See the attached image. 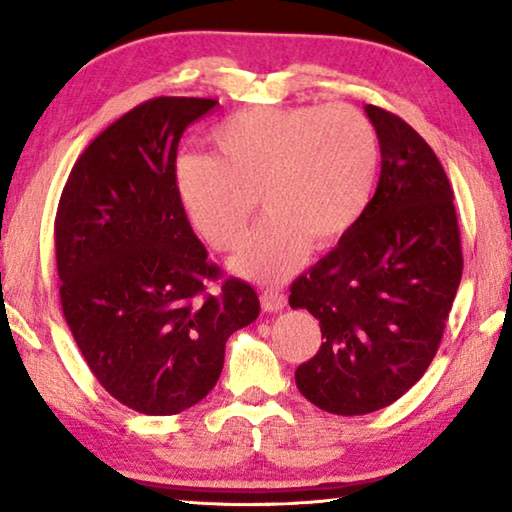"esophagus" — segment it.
<instances>
[{"label": "esophagus", "instance_id": "1", "mask_svg": "<svg viewBox=\"0 0 512 512\" xmlns=\"http://www.w3.org/2000/svg\"><path fill=\"white\" fill-rule=\"evenodd\" d=\"M284 307H287V296L284 293H277V291H264L262 293V309L268 311H282Z\"/></svg>", "mask_w": 512, "mask_h": 512}]
</instances>
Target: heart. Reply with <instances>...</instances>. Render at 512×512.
Returning <instances> with one entry per match:
<instances>
[{
	"label": "heart",
	"instance_id": "b5f03b06",
	"mask_svg": "<svg viewBox=\"0 0 512 512\" xmlns=\"http://www.w3.org/2000/svg\"><path fill=\"white\" fill-rule=\"evenodd\" d=\"M219 155L176 162V192L207 244L232 250L244 239L257 196L271 214L235 257L255 282H280L307 244L334 246L368 207L377 176V135L350 106L248 108L216 128Z\"/></svg>",
	"mask_w": 512,
	"mask_h": 512
}]
</instances>
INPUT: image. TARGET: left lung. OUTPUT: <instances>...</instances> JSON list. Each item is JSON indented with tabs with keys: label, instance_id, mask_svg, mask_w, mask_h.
I'll return each instance as SVG.
<instances>
[{
	"label": "left lung",
	"instance_id": "obj_1",
	"mask_svg": "<svg viewBox=\"0 0 512 512\" xmlns=\"http://www.w3.org/2000/svg\"><path fill=\"white\" fill-rule=\"evenodd\" d=\"M363 110L381 151L375 196L289 296L323 332L320 350L296 370L298 391L336 415L384 409L427 372L463 275L443 164L404 119Z\"/></svg>",
	"mask_w": 512,
	"mask_h": 512
}]
</instances>
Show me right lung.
I'll return each mask as SVG.
<instances>
[{
	"mask_svg": "<svg viewBox=\"0 0 512 512\" xmlns=\"http://www.w3.org/2000/svg\"><path fill=\"white\" fill-rule=\"evenodd\" d=\"M214 99L158 97L76 160L56 212L60 305L99 384L133 411L176 415L223 370L225 341L259 316L248 282L207 259L176 192L185 128Z\"/></svg>",
	"mask_w": 512,
	"mask_h": 512,
	"instance_id": "add662e5",
	"label": "right lung"
}]
</instances>
